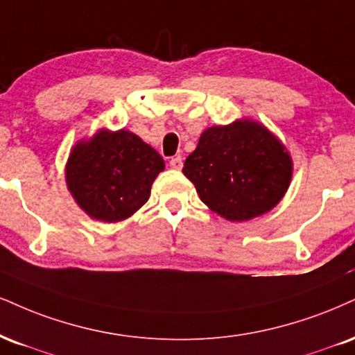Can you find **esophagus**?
I'll list each match as a JSON object with an SVG mask.
<instances>
[{
  "instance_id": "esophagus-1",
  "label": "esophagus",
  "mask_w": 355,
  "mask_h": 355,
  "mask_svg": "<svg viewBox=\"0 0 355 355\" xmlns=\"http://www.w3.org/2000/svg\"><path fill=\"white\" fill-rule=\"evenodd\" d=\"M170 166L175 170H180L183 166V159L182 157H173V159H170Z\"/></svg>"
}]
</instances>
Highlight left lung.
Wrapping results in <instances>:
<instances>
[{
  "label": "left lung",
  "mask_w": 355,
  "mask_h": 355,
  "mask_svg": "<svg viewBox=\"0 0 355 355\" xmlns=\"http://www.w3.org/2000/svg\"><path fill=\"white\" fill-rule=\"evenodd\" d=\"M183 173L210 210L230 221H246L279 203L293 164L266 127L238 121L205 130Z\"/></svg>",
  "instance_id": "left-lung-1"
}]
</instances>
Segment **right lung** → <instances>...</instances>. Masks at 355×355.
I'll use <instances>...</instances> for the list:
<instances>
[{"label":"right lung","instance_id":"right-lung-1","mask_svg":"<svg viewBox=\"0 0 355 355\" xmlns=\"http://www.w3.org/2000/svg\"><path fill=\"white\" fill-rule=\"evenodd\" d=\"M165 162L150 145L127 130H101L91 142L72 148L66 182L72 196L92 218H129L150 196Z\"/></svg>","mask_w":355,"mask_h":355}]
</instances>
